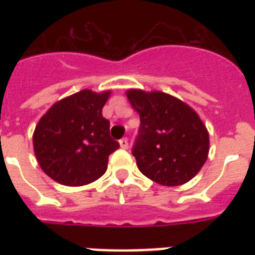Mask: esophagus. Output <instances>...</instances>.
<instances>
[{
	"label": "esophagus",
	"mask_w": 255,
	"mask_h": 255,
	"mask_svg": "<svg viewBox=\"0 0 255 255\" xmlns=\"http://www.w3.org/2000/svg\"><path fill=\"white\" fill-rule=\"evenodd\" d=\"M119 144H120V147L124 148V149H127V148H128V139H127V137H123V139H120Z\"/></svg>",
	"instance_id": "1"
}]
</instances>
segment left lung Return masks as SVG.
Returning <instances> with one entry per match:
<instances>
[{
  "label": "left lung",
  "mask_w": 255,
  "mask_h": 255,
  "mask_svg": "<svg viewBox=\"0 0 255 255\" xmlns=\"http://www.w3.org/2000/svg\"><path fill=\"white\" fill-rule=\"evenodd\" d=\"M127 98L140 116L131 149L140 172L167 186L193 178L209 152V135L197 114L184 102L160 91L129 90Z\"/></svg>",
  "instance_id": "8db88e82"
}]
</instances>
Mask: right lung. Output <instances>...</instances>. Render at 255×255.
Returning a JSON list of instances; mask_svg holds the SVG:
<instances>
[{"instance_id": "obj_1", "label": "right lung", "mask_w": 255, "mask_h": 255, "mask_svg": "<svg viewBox=\"0 0 255 255\" xmlns=\"http://www.w3.org/2000/svg\"><path fill=\"white\" fill-rule=\"evenodd\" d=\"M110 92L83 90L58 102L42 116L33 136L41 168L62 185L81 186L107 170L108 156L119 148L110 136L102 108Z\"/></svg>"}]
</instances>
